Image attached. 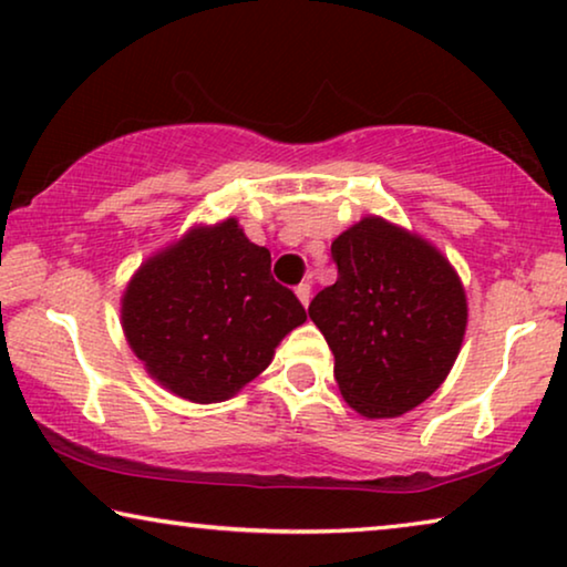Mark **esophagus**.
Instances as JSON below:
<instances>
[{
    "instance_id": "obj_1",
    "label": "esophagus",
    "mask_w": 567,
    "mask_h": 567,
    "mask_svg": "<svg viewBox=\"0 0 567 567\" xmlns=\"http://www.w3.org/2000/svg\"><path fill=\"white\" fill-rule=\"evenodd\" d=\"M296 296H299V301L303 303V307H309V301H311V284L309 281H301L299 286H296Z\"/></svg>"
}]
</instances>
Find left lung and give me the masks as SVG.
<instances>
[{"instance_id":"1","label":"left lung","mask_w":567,"mask_h":567,"mask_svg":"<svg viewBox=\"0 0 567 567\" xmlns=\"http://www.w3.org/2000/svg\"><path fill=\"white\" fill-rule=\"evenodd\" d=\"M337 281L309 303L357 413L395 417L446 380L464 342L466 296L429 243L364 217L332 243Z\"/></svg>"}]
</instances>
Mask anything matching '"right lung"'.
Returning <instances> with one entry per match:
<instances>
[{"instance_id": "right-lung-1", "label": "right lung", "mask_w": 567, "mask_h": 567, "mask_svg": "<svg viewBox=\"0 0 567 567\" xmlns=\"http://www.w3.org/2000/svg\"><path fill=\"white\" fill-rule=\"evenodd\" d=\"M121 319L154 380L179 398L217 403L268 368L307 311L271 276V254L225 220L146 260Z\"/></svg>"}]
</instances>
